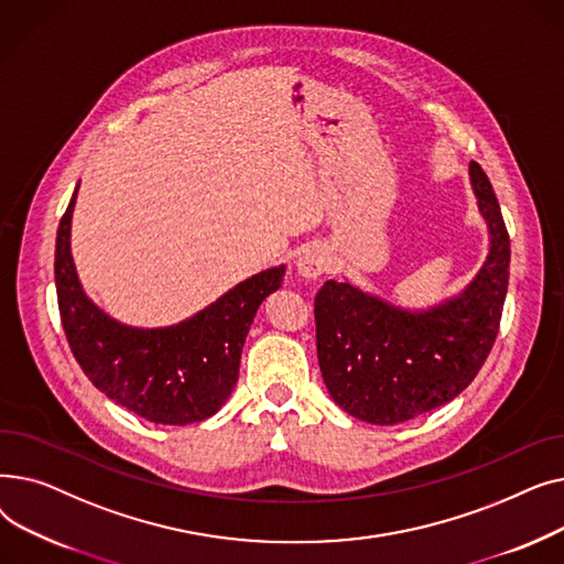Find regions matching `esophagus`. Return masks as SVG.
<instances>
[{"label":"esophagus","instance_id":"esophagus-1","mask_svg":"<svg viewBox=\"0 0 564 564\" xmlns=\"http://www.w3.org/2000/svg\"><path fill=\"white\" fill-rule=\"evenodd\" d=\"M327 264H329V256H327V249L319 247V245H311L302 251V256L297 258V274L302 279H308V281H315L319 279L324 272H327Z\"/></svg>","mask_w":564,"mask_h":564}]
</instances>
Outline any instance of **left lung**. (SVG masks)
Returning a JSON list of instances; mask_svg holds the SVG:
<instances>
[{
    "instance_id": "8db88e82",
    "label": "left lung",
    "mask_w": 564,
    "mask_h": 564,
    "mask_svg": "<svg viewBox=\"0 0 564 564\" xmlns=\"http://www.w3.org/2000/svg\"><path fill=\"white\" fill-rule=\"evenodd\" d=\"M489 228L480 272L455 297L423 311L400 308L349 281L315 297L317 361L334 402L372 425H398L455 400L494 347L510 279V235L487 173L468 164Z\"/></svg>"
}]
</instances>
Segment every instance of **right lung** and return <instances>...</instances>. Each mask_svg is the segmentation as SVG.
<instances>
[{
	"mask_svg": "<svg viewBox=\"0 0 564 564\" xmlns=\"http://www.w3.org/2000/svg\"><path fill=\"white\" fill-rule=\"evenodd\" d=\"M77 189L56 230L54 281L64 332L84 375L151 423L189 425L215 416L240 377L251 322L264 297L281 288L285 264L237 283L171 327H130L98 308L79 283L70 253Z\"/></svg>",
	"mask_w": 564,
	"mask_h": 564,
	"instance_id": "obj_1",
	"label": "right lung"
}]
</instances>
